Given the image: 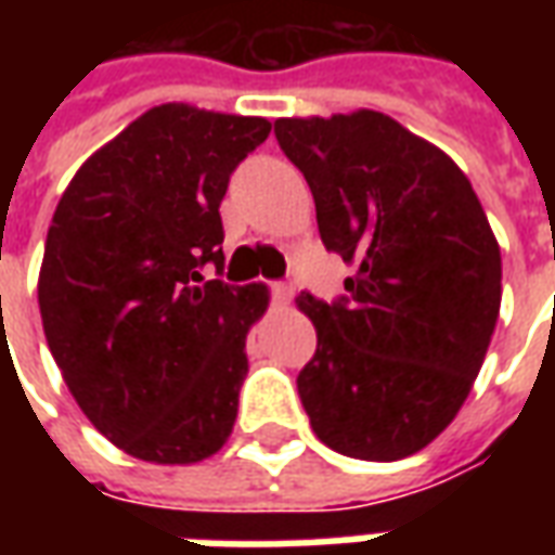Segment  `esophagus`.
<instances>
[{
	"instance_id": "1",
	"label": "esophagus",
	"mask_w": 555,
	"mask_h": 555,
	"mask_svg": "<svg viewBox=\"0 0 555 555\" xmlns=\"http://www.w3.org/2000/svg\"><path fill=\"white\" fill-rule=\"evenodd\" d=\"M270 294H273V300H276L279 306H285V302L291 300L294 288H291L288 282H273V285H270Z\"/></svg>"
}]
</instances>
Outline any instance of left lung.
I'll use <instances>...</instances> for the list:
<instances>
[{
    "label": "left lung",
    "instance_id": "8db88e82",
    "mask_svg": "<svg viewBox=\"0 0 555 555\" xmlns=\"http://www.w3.org/2000/svg\"><path fill=\"white\" fill-rule=\"evenodd\" d=\"M345 297L302 291L318 350L297 392L318 440L360 461L425 449L469 396L500 318L502 258L473 183L389 115L279 118Z\"/></svg>",
    "mask_w": 555,
    "mask_h": 555
}]
</instances>
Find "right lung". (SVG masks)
I'll use <instances>...</instances> for the list:
<instances>
[{
    "label": "right lung",
    "instance_id": "right-lung-1",
    "mask_svg": "<svg viewBox=\"0 0 555 555\" xmlns=\"http://www.w3.org/2000/svg\"><path fill=\"white\" fill-rule=\"evenodd\" d=\"M267 137V118L163 103L91 154L55 207L43 336L79 410L139 461H205L234 428L246 333L270 297L202 270L222 273L219 202Z\"/></svg>",
    "mask_w": 555,
    "mask_h": 555
}]
</instances>
